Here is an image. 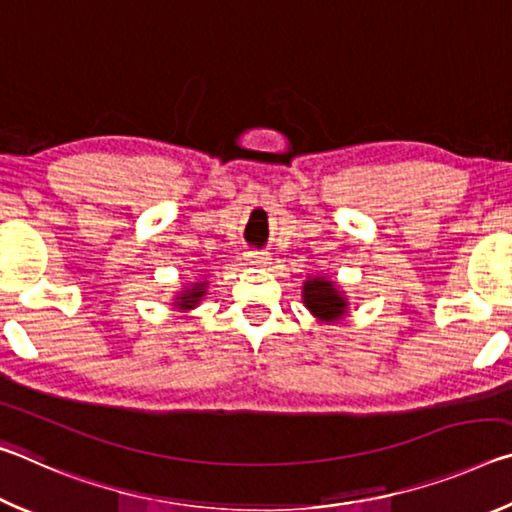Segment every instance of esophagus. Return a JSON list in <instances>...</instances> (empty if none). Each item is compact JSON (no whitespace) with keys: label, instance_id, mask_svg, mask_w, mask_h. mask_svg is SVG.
<instances>
[{"label":"esophagus","instance_id":"esophagus-1","mask_svg":"<svg viewBox=\"0 0 512 512\" xmlns=\"http://www.w3.org/2000/svg\"><path fill=\"white\" fill-rule=\"evenodd\" d=\"M268 257L266 253H259V250H248L246 253V262L253 264V266H266L268 264Z\"/></svg>","mask_w":512,"mask_h":512}]
</instances>
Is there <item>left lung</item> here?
<instances>
[{"label":"left lung","instance_id":"8db88e82","mask_svg":"<svg viewBox=\"0 0 512 512\" xmlns=\"http://www.w3.org/2000/svg\"><path fill=\"white\" fill-rule=\"evenodd\" d=\"M302 300L311 314L325 323H334L348 314V300L336 289V284L325 277H309L302 287Z\"/></svg>","mask_w":512,"mask_h":512}]
</instances>
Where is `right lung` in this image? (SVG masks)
<instances>
[{"mask_svg": "<svg viewBox=\"0 0 512 512\" xmlns=\"http://www.w3.org/2000/svg\"><path fill=\"white\" fill-rule=\"evenodd\" d=\"M205 289H207V282H198V284H192V289H185L180 296L176 298V302H173V307L176 309H194L198 302H201V298L205 296Z\"/></svg>", "mask_w": 512, "mask_h": 512, "instance_id": "obj_1", "label": "right lung"}]
</instances>
